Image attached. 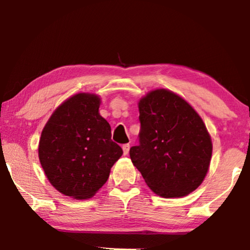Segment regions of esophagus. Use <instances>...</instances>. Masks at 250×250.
Wrapping results in <instances>:
<instances>
[{
  "label": "esophagus",
  "instance_id": "esophagus-1",
  "mask_svg": "<svg viewBox=\"0 0 250 250\" xmlns=\"http://www.w3.org/2000/svg\"><path fill=\"white\" fill-rule=\"evenodd\" d=\"M129 151V145L128 143H126V145H123V152H124V155L126 156Z\"/></svg>",
  "mask_w": 250,
  "mask_h": 250
}]
</instances>
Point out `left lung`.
Segmentation results:
<instances>
[{
    "label": "left lung",
    "instance_id": "obj_1",
    "mask_svg": "<svg viewBox=\"0 0 250 250\" xmlns=\"http://www.w3.org/2000/svg\"><path fill=\"white\" fill-rule=\"evenodd\" d=\"M140 145L129 157L146 186L163 198H181L203 183L213 145L206 125L179 94L157 88L139 101Z\"/></svg>",
    "mask_w": 250,
    "mask_h": 250
}]
</instances>
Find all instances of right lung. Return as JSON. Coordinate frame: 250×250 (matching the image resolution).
<instances>
[{
	"label": "right lung",
	"mask_w": 250,
	"mask_h": 250,
	"mask_svg": "<svg viewBox=\"0 0 250 250\" xmlns=\"http://www.w3.org/2000/svg\"><path fill=\"white\" fill-rule=\"evenodd\" d=\"M100 104L97 94H74L53 111L41 134L39 158L45 176L74 199L93 197L123 155L99 112Z\"/></svg>",
	"instance_id": "1"
}]
</instances>
